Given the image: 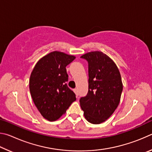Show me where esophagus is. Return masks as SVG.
I'll return each instance as SVG.
<instances>
[{
	"label": "esophagus",
	"mask_w": 152,
	"mask_h": 152,
	"mask_svg": "<svg viewBox=\"0 0 152 152\" xmlns=\"http://www.w3.org/2000/svg\"><path fill=\"white\" fill-rule=\"evenodd\" d=\"M73 91H74V93H75V94H76V96H78V90H77L76 88H75V89H74V90H73Z\"/></svg>",
	"instance_id": "34e87169"
}]
</instances>
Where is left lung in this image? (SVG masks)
Segmentation results:
<instances>
[{"mask_svg": "<svg viewBox=\"0 0 152 152\" xmlns=\"http://www.w3.org/2000/svg\"><path fill=\"white\" fill-rule=\"evenodd\" d=\"M88 64V92L80 99L85 119L100 124L111 116L119 104L123 91L121 77L116 64L101 51L82 56Z\"/></svg>", "mask_w": 152, "mask_h": 152, "instance_id": "1", "label": "left lung"}]
</instances>
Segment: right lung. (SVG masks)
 Listing matches in <instances>:
<instances>
[{
    "label": "right lung",
    "instance_id": "right-lung-1",
    "mask_svg": "<svg viewBox=\"0 0 152 152\" xmlns=\"http://www.w3.org/2000/svg\"><path fill=\"white\" fill-rule=\"evenodd\" d=\"M75 56L55 51L41 58L31 74L29 90L41 115L50 121L58 119L76 101V94L66 83V67Z\"/></svg>",
    "mask_w": 152,
    "mask_h": 152
}]
</instances>
